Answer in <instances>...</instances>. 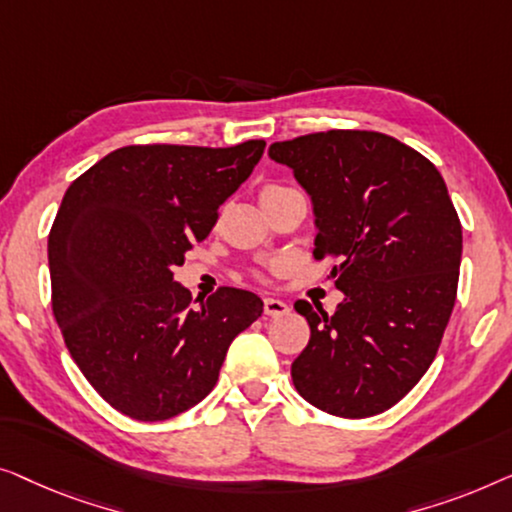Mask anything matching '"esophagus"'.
Masks as SVG:
<instances>
[{
  "mask_svg": "<svg viewBox=\"0 0 512 512\" xmlns=\"http://www.w3.org/2000/svg\"><path fill=\"white\" fill-rule=\"evenodd\" d=\"M264 313L269 315V318H283V315L290 313V306H287L285 301H280V299L266 297L264 299Z\"/></svg>",
  "mask_w": 512,
  "mask_h": 512,
  "instance_id": "1",
  "label": "esophagus"
}]
</instances>
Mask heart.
<instances>
[{
	"mask_svg": "<svg viewBox=\"0 0 512 512\" xmlns=\"http://www.w3.org/2000/svg\"><path fill=\"white\" fill-rule=\"evenodd\" d=\"M283 190H287V187H283V185H276V183H269V185H264V187H262V192H259V199H262V197H269V194L283 192ZM257 276H262V273H257Z\"/></svg>",
	"mask_w": 512,
	"mask_h": 512,
	"instance_id": "obj_1",
	"label": "heart"
}]
</instances>
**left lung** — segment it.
I'll return each mask as SVG.
<instances>
[{
    "label": "left lung",
    "mask_w": 512,
    "mask_h": 512,
    "mask_svg": "<svg viewBox=\"0 0 512 512\" xmlns=\"http://www.w3.org/2000/svg\"><path fill=\"white\" fill-rule=\"evenodd\" d=\"M315 206L313 257H338L343 304L299 299L311 338L292 364L308 403L336 417L385 413L434 362L457 299L462 222L427 157L369 129L271 143Z\"/></svg>",
    "instance_id": "1"
}]
</instances>
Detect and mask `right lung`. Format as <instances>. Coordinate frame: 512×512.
<instances>
[{"label":"right lung","mask_w":512,"mask_h":512,"mask_svg":"<svg viewBox=\"0 0 512 512\" xmlns=\"http://www.w3.org/2000/svg\"><path fill=\"white\" fill-rule=\"evenodd\" d=\"M264 146H125L64 192L48 234L50 304L78 369L122 415L160 422L192 408L262 315V299L236 287L194 307L174 271Z\"/></svg>","instance_id":"add662e5"}]
</instances>
